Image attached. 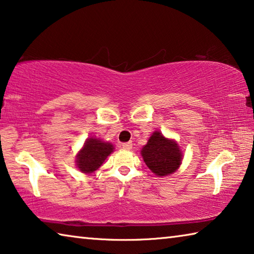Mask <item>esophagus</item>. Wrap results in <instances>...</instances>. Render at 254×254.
<instances>
[{
    "label": "esophagus",
    "mask_w": 254,
    "mask_h": 254,
    "mask_svg": "<svg viewBox=\"0 0 254 254\" xmlns=\"http://www.w3.org/2000/svg\"><path fill=\"white\" fill-rule=\"evenodd\" d=\"M122 148L124 150H131L132 149V142H126L122 144Z\"/></svg>",
    "instance_id": "esophagus-1"
}]
</instances>
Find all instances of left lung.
I'll list each match as a JSON object with an SVG mask.
<instances>
[{
  "instance_id": "8db88e82",
  "label": "left lung",
  "mask_w": 254,
  "mask_h": 254,
  "mask_svg": "<svg viewBox=\"0 0 254 254\" xmlns=\"http://www.w3.org/2000/svg\"><path fill=\"white\" fill-rule=\"evenodd\" d=\"M141 154L145 165L157 176L175 173L183 160L178 144L173 140L166 139L159 131L151 135Z\"/></svg>"
}]
</instances>
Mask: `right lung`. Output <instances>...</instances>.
Instances as JSON below:
<instances>
[{
	"instance_id": "right-lung-1",
	"label": "right lung",
	"mask_w": 254,
	"mask_h": 254,
	"mask_svg": "<svg viewBox=\"0 0 254 254\" xmlns=\"http://www.w3.org/2000/svg\"><path fill=\"white\" fill-rule=\"evenodd\" d=\"M113 145L103 142L98 139H88L77 156V167L81 173L91 174L101 167L111 152H113Z\"/></svg>"
}]
</instances>
